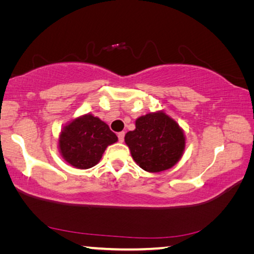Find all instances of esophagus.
I'll return each mask as SVG.
<instances>
[{"mask_svg": "<svg viewBox=\"0 0 254 254\" xmlns=\"http://www.w3.org/2000/svg\"><path fill=\"white\" fill-rule=\"evenodd\" d=\"M124 135H126V133H124V132H120L118 134L120 142H123V141H124Z\"/></svg>", "mask_w": 254, "mask_h": 254, "instance_id": "34e87169", "label": "esophagus"}]
</instances>
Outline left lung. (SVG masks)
<instances>
[{"label": "left lung", "mask_w": 254, "mask_h": 254, "mask_svg": "<svg viewBox=\"0 0 254 254\" xmlns=\"http://www.w3.org/2000/svg\"><path fill=\"white\" fill-rule=\"evenodd\" d=\"M124 141L133 160L148 173L173 168L186 145L183 128L163 111L137 118L135 130L128 131Z\"/></svg>", "instance_id": "obj_1"}]
</instances>
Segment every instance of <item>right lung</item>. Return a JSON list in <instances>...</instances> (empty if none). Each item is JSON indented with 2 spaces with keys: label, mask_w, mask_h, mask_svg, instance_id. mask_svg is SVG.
I'll return each instance as SVG.
<instances>
[{
  "label": "right lung",
  "mask_w": 254,
  "mask_h": 254,
  "mask_svg": "<svg viewBox=\"0 0 254 254\" xmlns=\"http://www.w3.org/2000/svg\"><path fill=\"white\" fill-rule=\"evenodd\" d=\"M117 141V134L105 122L92 114H85L63 127L58 148L64 160L70 166L88 169L97 165L106 148Z\"/></svg>",
  "instance_id": "right-lung-1"
}]
</instances>
